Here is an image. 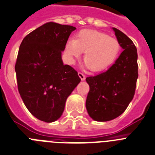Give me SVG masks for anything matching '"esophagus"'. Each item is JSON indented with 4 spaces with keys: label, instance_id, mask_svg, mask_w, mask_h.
Returning <instances> with one entry per match:
<instances>
[{
    "label": "esophagus",
    "instance_id": "esophagus-1",
    "mask_svg": "<svg viewBox=\"0 0 155 155\" xmlns=\"http://www.w3.org/2000/svg\"><path fill=\"white\" fill-rule=\"evenodd\" d=\"M78 76H79V78H80L81 80V81H84L85 79V74H82V73L79 72L78 73Z\"/></svg>",
    "mask_w": 155,
    "mask_h": 155
}]
</instances>
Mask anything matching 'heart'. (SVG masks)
<instances>
[{
	"mask_svg": "<svg viewBox=\"0 0 155 155\" xmlns=\"http://www.w3.org/2000/svg\"><path fill=\"white\" fill-rule=\"evenodd\" d=\"M64 51L70 63H74L84 52L85 66L92 71L101 72L114 63L120 52V43L105 33L84 29L77 33L74 39L66 42Z\"/></svg>",
	"mask_w": 155,
	"mask_h": 155,
	"instance_id": "obj_1",
	"label": "heart"
}]
</instances>
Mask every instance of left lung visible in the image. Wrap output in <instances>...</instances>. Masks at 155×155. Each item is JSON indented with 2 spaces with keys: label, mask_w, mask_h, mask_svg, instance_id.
Returning a JSON list of instances; mask_svg holds the SVG:
<instances>
[{
  "label": "left lung",
  "mask_w": 155,
  "mask_h": 155,
  "mask_svg": "<svg viewBox=\"0 0 155 155\" xmlns=\"http://www.w3.org/2000/svg\"><path fill=\"white\" fill-rule=\"evenodd\" d=\"M112 29L124 51L107 71L86 78L89 85L87 112L93 120L100 122L112 120L124 112L134 97L139 76L135 44L124 33Z\"/></svg>",
  "instance_id": "1"
}]
</instances>
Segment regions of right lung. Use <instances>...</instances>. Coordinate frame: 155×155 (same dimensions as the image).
<instances>
[{
  "label": "right lung",
  "instance_id": "add662e5",
  "mask_svg": "<svg viewBox=\"0 0 155 155\" xmlns=\"http://www.w3.org/2000/svg\"><path fill=\"white\" fill-rule=\"evenodd\" d=\"M75 27L48 22L24 37L15 66L18 90L29 112L51 123L62 116L66 101L81 81L64 65L62 51Z\"/></svg>",
  "mask_w": 155,
  "mask_h": 155
}]
</instances>
